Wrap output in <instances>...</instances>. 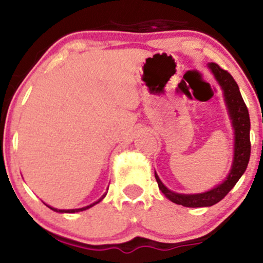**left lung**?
<instances>
[{
    "label": "left lung",
    "instance_id": "8db88e82",
    "mask_svg": "<svg viewBox=\"0 0 263 263\" xmlns=\"http://www.w3.org/2000/svg\"><path fill=\"white\" fill-rule=\"evenodd\" d=\"M209 69L214 74L215 79L218 80L222 91H224L226 106H228L229 115H230L232 127L235 129L234 161H232L230 173L224 182L209 190V192L200 193V194H179V193L172 192L161 182L157 173H155L156 180L163 194L173 203L188 208L211 206V205L219 203L221 199H224L226 194L238 182L241 176L245 173L250 161V155H251L249 110H247L245 101L241 96L238 85L228 71L220 68L215 63H210Z\"/></svg>",
    "mask_w": 263,
    "mask_h": 263
}]
</instances>
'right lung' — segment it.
Masks as SVG:
<instances>
[{
	"instance_id": "add662e5",
	"label": "right lung",
	"mask_w": 263,
	"mask_h": 263,
	"mask_svg": "<svg viewBox=\"0 0 263 263\" xmlns=\"http://www.w3.org/2000/svg\"><path fill=\"white\" fill-rule=\"evenodd\" d=\"M106 195V194H105ZM105 195H102V197L99 199L98 201H95V203H92V204H90V205H87V206H84V208H80V209H70V210H59V209H54V208H50V209L52 210H54V211H57V213H78V211H83V210H86V209H89V208H91V206H93V205L95 204H98V203H100V201L102 200V199H104V197Z\"/></svg>"
}]
</instances>
